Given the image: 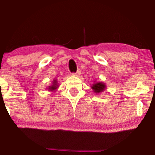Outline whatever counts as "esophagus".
Masks as SVG:
<instances>
[{"mask_svg": "<svg viewBox=\"0 0 155 155\" xmlns=\"http://www.w3.org/2000/svg\"><path fill=\"white\" fill-rule=\"evenodd\" d=\"M81 74V71L80 69H78L77 71L75 72V73H74H74H72L73 75H75V76H79Z\"/></svg>", "mask_w": 155, "mask_h": 155, "instance_id": "1", "label": "esophagus"}]
</instances>
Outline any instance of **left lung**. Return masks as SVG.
I'll list each match as a JSON object with an SVG mask.
<instances>
[{"label":"left lung","instance_id":"1","mask_svg":"<svg viewBox=\"0 0 155 155\" xmlns=\"http://www.w3.org/2000/svg\"><path fill=\"white\" fill-rule=\"evenodd\" d=\"M106 88V86H105L104 84L101 83V82H98V83H96L94 84L92 86V88L96 93H100L103 91Z\"/></svg>","mask_w":155,"mask_h":155}]
</instances>
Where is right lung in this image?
<instances>
[{
    "label": "right lung",
    "instance_id": "1",
    "mask_svg": "<svg viewBox=\"0 0 155 155\" xmlns=\"http://www.w3.org/2000/svg\"><path fill=\"white\" fill-rule=\"evenodd\" d=\"M53 86H51L49 88V89H50V90H54L55 88H57V81L56 80H54V82H53Z\"/></svg>",
    "mask_w": 155,
    "mask_h": 155
}]
</instances>
